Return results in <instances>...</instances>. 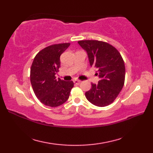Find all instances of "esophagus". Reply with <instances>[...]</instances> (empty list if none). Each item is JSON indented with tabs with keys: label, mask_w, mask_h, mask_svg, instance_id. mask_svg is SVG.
<instances>
[{
	"label": "esophagus",
	"mask_w": 153,
	"mask_h": 153,
	"mask_svg": "<svg viewBox=\"0 0 153 153\" xmlns=\"http://www.w3.org/2000/svg\"><path fill=\"white\" fill-rule=\"evenodd\" d=\"M74 83L77 84V85H79V84L81 83V81L77 80V79H74Z\"/></svg>",
	"instance_id": "obj_1"
}]
</instances>
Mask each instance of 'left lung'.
I'll list each match as a JSON object with an SVG mask.
<instances>
[{
	"label": "left lung",
	"mask_w": 153,
	"mask_h": 153,
	"mask_svg": "<svg viewBox=\"0 0 153 153\" xmlns=\"http://www.w3.org/2000/svg\"><path fill=\"white\" fill-rule=\"evenodd\" d=\"M86 51L91 67L97 69L98 83H91L85 97L93 105L103 107L111 104L119 95L125 81L126 69L121 54L105 42L96 40L78 41Z\"/></svg>",
	"instance_id": "left-lung-1"
}]
</instances>
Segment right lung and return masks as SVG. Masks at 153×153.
I'll use <instances>...</instances> for the list:
<instances>
[{
    "label": "right lung",
    "mask_w": 153,
    "mask_h": 153,
    "mask_svg": "<svg viewBox=\"0 0 153 153\" xmlns=\"http://www.w3.org/2000/svg\"><path fill=\"white\" fill-rule=\"evenodd\" d=\"M70 45H51L39 52L34 58L30 71L31 83L35 95L45 105L56 107L69 98L74 82L56 79L55 76L60 67V55Z\"/></svg>",
    "instance_id": "add662e5"
}]
</instances>
